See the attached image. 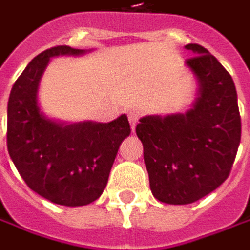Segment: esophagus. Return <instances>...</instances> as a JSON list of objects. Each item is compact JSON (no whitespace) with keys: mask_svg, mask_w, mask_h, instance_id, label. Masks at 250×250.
Masks as SVG:
<instances>
[{"mask_svg":"<svg viewBox=\"0 0 250 250\" xmlns=\"http://www.w3.org/2000/svg\"><path fill=\"white\" fill-rule=\"evenodd\" d=\"M139 112H136V111H129L128 112V119H129V124H131V129L135 131V128H136V124H138V121H139Z\"/></svg>","mask_w":250,"mask_h":250,"instance_id":"esophagus-1","label":"esophagus"}]
</instances>
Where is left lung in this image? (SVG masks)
Here are the masks:
<instances>
[{"instance_id":"left-lung-1","label":"left lung","mask_w":250,"mask_h":250,"mask_svg":"<svg viewBox=\"0 0 250 250\" xmlns=\"http://www.w3.org/2000/svg\"><path fill=\"white\" fill-rule=\"evenodd\" d=\"M198 97L185 114L144 116L136 135L153 196L170 205L199 201L229 176L241 144V115L232 77L209 51L185 45Z\"/></svg>"}]
</instances>
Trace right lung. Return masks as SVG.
<instances>
[{
	"label": "right lung",
	"mask_w": 250,
	"mask_h": 250,
	"mask_svg": "<svg viewBox=\"0 0 250 250\" xmlns=\"http://www.w3.org/2000/svg\"><path fill=\"white\" fill-rule=\"evenodd\" d=\"M66 45L49 48L15 81L7 109L8 153L28 187L63 206L97 201L106 187L121 142L131 134L126 115L108 124H61L41 112L38 86L52 57L81 55Z\"/></svg>",
	"instance_id": "obj_1"
}]
</instances>
